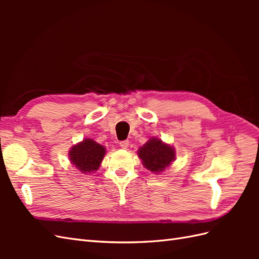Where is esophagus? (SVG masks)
Returning a JSON list of instances; mask_svg holds the SVG:
<instances>
[{
    "instance_id": "1",
    "label": "esophagus",
    "mask_w": 259,
    "mask_h": 259,
    "mask_svg": "<svg viewBox=\"0 0 259 259\" xmlns=\"http://www.w3.org/2000/svg\"><path fill=\"white\" fill-rule=\"evenodd\" d=\"M128 145H130L128 140H122V142H120V147L123 149H126L128 147Z\"/></svg>"
}]
</instances>
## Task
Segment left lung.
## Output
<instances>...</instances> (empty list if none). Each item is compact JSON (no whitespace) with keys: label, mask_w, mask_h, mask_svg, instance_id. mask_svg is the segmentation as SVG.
I'll return each instance as SVG.
<instances>
[{"label":"left lung","mask_w":259,"mask_h":259,"mask_svg":"<svg viewBox=\"0 0 259 259\" xmlns=\"http://www.w3.org/2000/svg\"><path fill=\"white\" fill-rule=\"evenodd\" d=\"M144 166L152 173H162L175 160L173 147L162 143L161 139L151 138L138 150Z\"/></svg>","instance_id":"left-lung-1"}]
</instances>
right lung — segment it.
Wrapping results in <instances>:
<instances>
[{"mask_svg": "<svg viewBox=\"0 0 259 259\" xmlns=\"http://www.w3.org/2000/svg\"><path fill=\"white\" fill-rule=\"evenodd\" d=\"M106 153L104 146L93 139H84L82 143L71 148L69 158L73 165L83 174H91L99 168Z\"/></svg>", "mask_w": 259, "mask_h": 259, "instance_id": "right-lung-1", "label": "right lung"}]
</instances>
